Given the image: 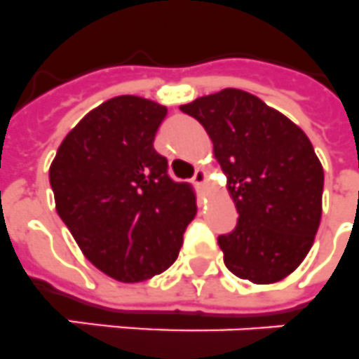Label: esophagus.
Wrapping results in <instances>:
<instances>
[{
    "label": "esophagus",
    "instance_id": "obj_1",
    "mask_svg": "<svg viewBox=\"0 0 359 359\" xmlns=\"http://www.w3.org/2000/svg\"><path fill=\"white\" fill-rule=\"evenodd\" d=\"M206 180H208L206 170H203V168H198V170L195 171V175H194V182L197 186H204V184H206Z\"/></svg>",
    "mask_w": 359,
    "mask_h": 359
}]
</instances>
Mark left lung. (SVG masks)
I'll return each mask as SVG.
<instances>
[{
	"instance_id": "8db88e82",
	"label": "left lung",
	"mask_w": 359,
	"mask_h": 359,
	"mask_svg": "<svg viewBox=\"0 0 359 359\" xmlns=\"http://www.w3.org/2000/svg\"><path fill=\"white\" fill-rule=\"evenodd\" d=\"M180 111L203 123L226 175L236 230L217 243L231 273L281 281L306 257L321 221L323 165L303 129L241 89L201 96Z\"/></svg>"
}]
</instances>
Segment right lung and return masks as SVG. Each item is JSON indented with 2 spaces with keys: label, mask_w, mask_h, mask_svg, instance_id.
<instances>
[{
  "label": "right lung",
  "mask_w": 359,
  "mask_h": 359,
  "mask_svg": "<svg viewBox=\"0 0 359 359\" xmlns=\"http://www.w3.org/2000/svg\"><path fill=\"white\" fill-rule=\"evenodd\" d=\"M165 114L140 96L111 98L76 123L50 164L56 212L83 255L116 281L168 270L197 213L191 184L175 182L153 147Z\"/></svg>",
  "instance_id": "add662e5"
}]
</instances>
